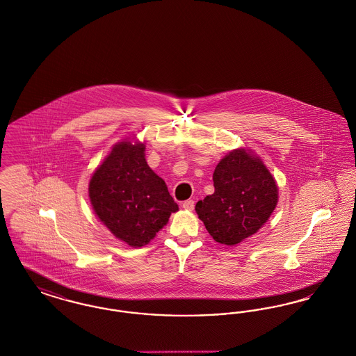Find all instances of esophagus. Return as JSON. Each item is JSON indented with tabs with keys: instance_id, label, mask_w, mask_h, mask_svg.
I'll use <instances>...</instances> for the list:
<instances>
[{
	"instance_id": "1",
	"label": "esophagus",
	"mask_w": 356,
	"mask_h": 356,
	"mask_svg": "<svg viewBox=\"0 0 356 356\" xmlns=\"http://www.w3.org/2000/svg\"><path fill=\"white\" fill-rule=\"evenodd\" d=\"M182 207L185 209L186 211H193V210H194V201L187 200V201L182 203Z\"/></svg>"
}]
</instances>
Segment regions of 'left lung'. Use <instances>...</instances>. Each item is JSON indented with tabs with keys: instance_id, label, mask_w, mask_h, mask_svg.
<instances>
[{
	"instance_id": "1",
	"label": "left lung",
	"mask_w": 356,
	"mask_h": 356,
	"mask_svg": "<svg viewBox=\"0 0 356 356\" xmlns=\"http://www.w3.org/2000/svg\"><path fill=\"white\" fill-rule=\"evenodd\" d=\"M213 181L214 193L197 202L195 211L218 243L234 246L258 232L278 204L275 178L250 149L225 155Z\"/></svg>"
}]
</instances>
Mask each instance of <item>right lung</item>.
I'll list each match as a JSON object with an SVG mask.
<instances>
[{
  "instance_id": "add662e5",
  "label": "right lung",
  "mask_w": 356,
  "mask_h": 356,
  "mask_svg": "<svg viewBox=\"0 0 356 356\" xmlns=\"http://www.w3.org/2000/svg\"><path fill=\"white\" fill-rule=\"evenodd\" d=\"M145 142L137 137L117 142L89 182L94 214L117 239L142 248L178 211L165 181L145 158Z\"/></svg>"
}]
</instances>
